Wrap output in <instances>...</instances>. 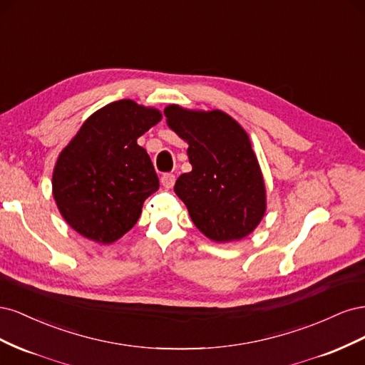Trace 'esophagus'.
I'll list each match as a JSON object with an SVG mask.
<instances>
[{
	"instance_id": "34e87169",
	"label": "esophagus",
	"mask_w": 365,
	"mask_h": 365,
	"mask_svg": "<svg viewBox=\"0 0 365 365\" xmlns=\"http://www.w3.org/2000/svg\"><path fill=\"white\" fill-rule=\"evenodd\" d=\"M161 184L165 187V189H172L175 184V175L173 173H164L161 176Z\"/></svg>"
}]
</instances>
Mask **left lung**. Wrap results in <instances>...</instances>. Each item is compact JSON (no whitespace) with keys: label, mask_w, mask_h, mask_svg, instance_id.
Masks as SVG:
<instances>
[{"label":"left lung","mask_w":365,"mask_h":365,"mask_svg":"<svg viewBox=\"0 0 365 365\" xmlns=\"http://www.w3.org/2000/svg\"><path fill=\"white\" fill-rule=\"evenodd\" d=\"M168 126L187 145L192 172L175 182L195 227L215 242L252 233L267 210V190L250 137L235 118L178 105L164 109Z\"/></svg>","instance_id":"obj_1"}]
</instances>
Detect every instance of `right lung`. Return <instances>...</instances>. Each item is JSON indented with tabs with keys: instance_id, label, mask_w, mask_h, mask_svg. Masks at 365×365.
<instances>
[{
	"instance_id": "add662e5",
	"label": "right lung",
	"mask_w": 365,
	"mask_h": 365,
	"mask_svg": "<svg viewBox=\"0 0 365 365\" xmlns=\"http://www.w3.org/2000/svg\"><path fill=\"white\" fill-rule=\"evenodd\" d=\"M155 108L129 98L98 109L68 143L53 170V197L77 233L113 244L137 224L141 207L160 187L137 138L161 120Z\"/></svg>"
}]
</instances>
